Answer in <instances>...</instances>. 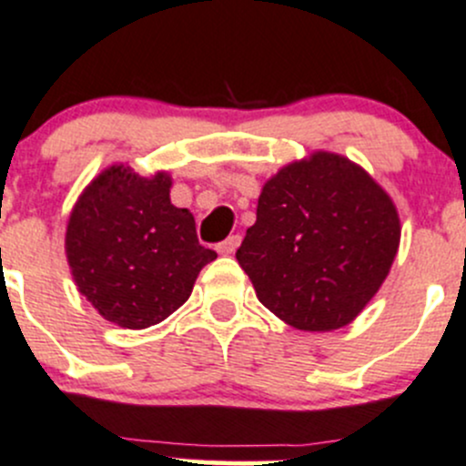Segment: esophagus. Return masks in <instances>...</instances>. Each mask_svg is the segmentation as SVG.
Here are the masks:
<instances>
[{"label":"esophagus","instance_id":"obj_1","mask_svg":"<svg viewBox=\"0 0 466 466\" xmlns=\"http://www.w3.org/2000/svg\"><path fill=\"white\" fill-rule=\"evenodd\" d=\"M239 242H242V238H239V235H231V238H227L222 244H219L218 251L222 253V256H231V253H235V248L239 247Z\"/></svg>","mask_w":466,"mask_h":466}]
</instances>
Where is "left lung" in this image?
<instances>
[{
    "instance_id": "left-lung-1",
    "label": "left lung",
    "mask_w": 466,
    "mask_h": 466,
    "mask_svg": "<svg viewBox=\"0 0 466 466\" xmlns=\"http://www.w3.org/2000/svg\"><path fill=\"white\" fill-rule=\"evenodd\" d=\"M399 239L388 192L360 165L315 151L262 186L256 224L235 258L267 310L326 333L351 324L374 299Z\"/></svg>"
}]
</instances>
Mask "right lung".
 <instances>
[{
	"instance_id": "right-lung-1",
	"label": "right lung",
	"mask_w": 466,
	"mask_h": 466,
	"mask_svg": "<svg viewBox=\"0 0 466 466\" xmlns=\"http://www.w3.org/2000/svg\"><path fill=\"white\" fill-rule=\"evenodd\" d=\"M167 172L140 177L110 165L70 213L66 253L78 292L104 319L149 329L187 301L218 258L197 239L195 218L169 201Z\"/></svg>"
}]
</instances>
